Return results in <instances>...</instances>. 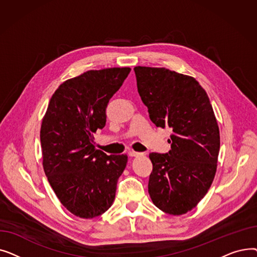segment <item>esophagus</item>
I'll return each mask as SVG.
<instances>
[{
    "label": "esophagus",
    "instance_id": "obj_1",
    "mask_svg": "<svg viewBox=\"0 0 257 257\" xmlns=\"http://www.w3.org/2000/svg\"><path fill=\"white\" fill-rule=\"evenodd\" d=\"M129 156L131 157H138V156H141L143 155V153H140V152H136V151H129Z\"/></svg>",
    "mask_w": 257,
    "mask_h": 257
}]
</instances>
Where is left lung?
Here are the masks:
<instances>
[{
    "instance_id": "obj_1",
    "label": "left lung",
    "mask_w": 257,
    "mask_h": 257,
    "mask_svg": "<svg viewBox=\"0 0 257 257\" xmlns=\"http://www.w3.org/2000/svg\"><path fill=\"white\" fill-rule=\"evenodd\" d=\"M138 90L156 127L172 129L169 153H150L148 191L160 210L180 215L208 192L217 172L220 131L206 91L166 67L136 66Z\"/></svg>"
}]
</instances>
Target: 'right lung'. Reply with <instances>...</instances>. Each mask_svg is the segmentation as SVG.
Masks as SVG:
<instances>
[{
  "label": "right lung",
  "mask_w": 257,
  "mask_h": 257,
  "mask_svg": "<svg viewBox=\"0 0 257 257\" xmlns=\"http://www.w3.org/2000/svg\"><path fill=\"white\" fill-rule=\"evenodd\" d=\"M130 67L87 71L64 81L52 96L40 128L43 166L61 204L82 219L112 205L128 156L94 149L93 133L106 124V107Z\"/></svg>",
  "instance_id": "add662e5"
}]
</instances>
